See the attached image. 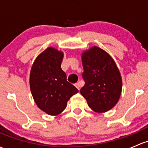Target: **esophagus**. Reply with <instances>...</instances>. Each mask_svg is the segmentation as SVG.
<instances>
[{"instance_id":"obj_1","label":"esophagus","mask_w":148,"mask_h":148,"mask_svg":"<svg viewBox=\"0 0 148 148\" xmlns=\"http://www.w3.org/2000/svg\"><path fill=\"white\" fill-rule=\"evenodd\" d=\"M83 86V84H82L81 82H78V83H76L75 84V86L77 87V88H78V90H80V88Z\"/></svg>"}]
</instances>
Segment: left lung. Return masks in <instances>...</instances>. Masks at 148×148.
Returning <instances> with one entry per match:
<instances>
[{
    "mask_svg": "<svg viewBox=\"0 0 148 148\" xmlns=\"http://www.w3.org/2000/svg\"><path fill=\"white\" fill-rule=\"evenodd\" d=\"M84 86L80 93L95 112L105 113L115 106L122 91V78L113 59L94 46L82 54Z\"/></svg>",
    "mask_w": 148,
    "mask_h": 148,
    "instance_id": "1",
    "label": "left lung"
}]
</instances>
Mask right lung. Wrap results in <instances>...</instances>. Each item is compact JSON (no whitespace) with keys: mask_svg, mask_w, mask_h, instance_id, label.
I'll use <instances>...</instances> for the list:
<instances>
[{"mask_svg":"<svg viewBox=\"0 0 148 148\" xmlns=\"http://www.w3.org/2000/svg\"><path fill=\"white\" fill-rule=\"evenodd\" d=\"M64 53L54 47L47 48L35 59L29 74V87L38 108L50 116L66 108L67 101L79 92L66 81L62 69Z\"/></svg>","mask_w":148,"mask_h":148,"instance_id":"1","label":"right lung"}]
</instances>
